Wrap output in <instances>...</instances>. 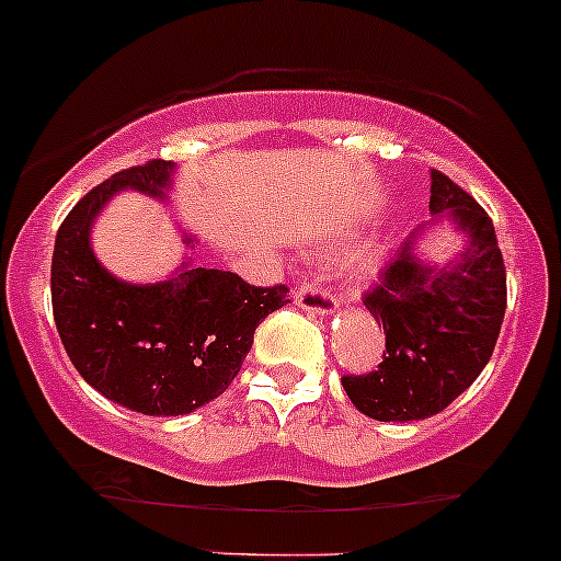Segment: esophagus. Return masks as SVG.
<instances>
[{"label":"esophagus","mask_w":561,"mask_h":561,"mask_svg":"<svg viewBox=\"0 0 561 561\" xmlns=\"http://www.w3.org/2000/svg\"><path fill=\"white\" fill-rule=\"evenodd\" d=\"M295 304L309 313H332L335 311V295L322 282H300L295 290Z\"/></svg>","instance_id":"1"}]
</instances>
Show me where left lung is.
<instances>
[{
	"instance_id": "left-lung-1",
	"label": "left lung",
	"mask_w": 561,
	"mask_h": 561,
	"mask_svg": "<svg viewBox=\"0 0 561 561\" xmlns=\"http://www.w3.org/2000/svg\"><path fill=\"white\" fill-rule=\"evenodd\" d=\"M428 210L434 220L450 218L466 244L458 261L431 266L415 252L428 224L417 226L362 298L383 322V362L341 383L375 421H423L445 410L479 378L501 335L506 266L490 215L439 170H431Z\"/></svg>"
}]
</instances>
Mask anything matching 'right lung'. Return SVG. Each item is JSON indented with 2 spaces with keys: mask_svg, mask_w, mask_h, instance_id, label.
I'll list each match as a JSON object with an SVG mask.
<instances>
[{
  "mask_svg": "<svg viewBox=\"0 0 561 561\" xmlns=\"http://www.w3.org/2000/svg\"><path fill=\"white\" fill-rule=\"evenodd\" d=\"M172 170L151 159L88 191L60 224L53 252V317L71 365L111 402L144 415H186L218 399L257 324L290 304L285 285L255 287L188 261L157 285H130L98 263L90 248L95 215L125 188L164 199Z\"/></svg>",
  "mask_w": 561,
  "mask_h": 561,
  "instance_id": "1",
  "label": "right lung"
}]
</instances>
